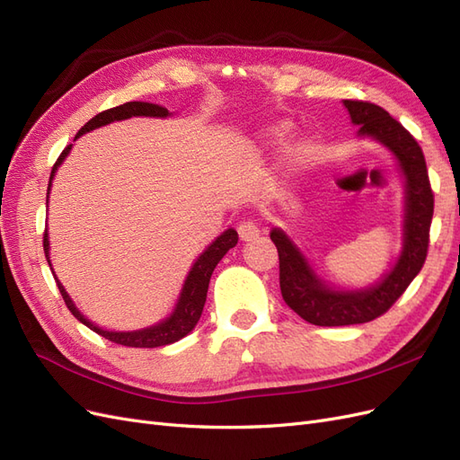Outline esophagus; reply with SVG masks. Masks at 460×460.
<instances>
[{
  "mask_svg": "<svg viewBox=\"0 0 460 460\" xmlns=\"http://www.w3.org/2000/svg\"><path fill=\"white\" fill-rule=\"evenodd\" d=\"M238 234H240V240L242 242H253L255 238H259L261 230H259V226L255 225L253 220H243V222H240Z\"/></svg>",
  "mask_w": 460,
  "mask_h": 460,
  "instance_id": "34e87169",
  "label": "esophagus"
}]
</instances>
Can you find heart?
I'll return each instance as SVG.
<instances>
[{"mask_svg":"<svg viewBox=\"0 0 460 460\" xmlns=\"http://www.w3.org/2000/svg\"><path fill=\"white\" fill-rule=\"evenodd\" d=\"M291 130H294V124L288 122V120H280V122H274L270 127H267L262 130V142L270 146V147H278L282 146ZM318 159V147L316 144L305 140L299 142L294 149L289 151V157H288V164L291 171H305L309 169V166Z\"/></svg>","mask_w":460,"mask_h":460,"instance_id":"obj_1","label":"heart"}]
</instances>
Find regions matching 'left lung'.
Returning a JSON list of instances; mask_svg holds the SVG:
<instances>
[{"mask_svg": "<svg viewBox=\"0 0 460 460\" xmlns=\"http://www.w3.org/2000/svg\"><path fill=\"white\" fill-rule=\"evenodd\" d=\"M357 127V137L380 144L394 157L402 178V240L401 252L389 270L363 288H336L320 276L309 257L282 228L270 230V240L280 257V289L289 309L314 326L363 324L384 314L402 296L420 272L428 253V235L434 215L420 146L382 107L367 102L343 100Z\"/></svg>", "mask_w": 460, "mask_h": 460, "instance_id": "1", "label": "left lung"}]
</instances>
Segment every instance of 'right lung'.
<instances>
[{"label": "right lung", "mask_w": 460, "mask_h": 460, "mask_svg": "<svg viewBox=\"0 0 460 460\" xmlns=\"http://www.w3.org/2000/svg\"><path fill=\"white\" fill-rule=\"evenodd\" d=\"M132 117H153V119H166V117H172V113L166 107L157 105V103H147V102H128V103H122L119 107L113 109H107L103 113L95 115L92 120H88L84 127L80 128V132L76 134L75 140H78L80 136H84L95 128H102L107 127L111 122H117V120H127ZM73 144L65 147V151L61 153V157L58 159V163L53 164V171L49 176V184H48V198H46V207L49 205V191L53 186V178L55 172H58L59 166L63 164V161L68 157V153H71ZM238 243V232L234 228H228L222 232L215 242L208 243L205 247V252L193 261L191 269L186 276V280L182 284V289H180V296L176 299L174 309L169 316H164L159 323L140 328V330H127V332H119V330H105L102 326L93 324L88 316L82 314L78 311V307L75 305V301L71 299V296L66 294L65 286L59 282V278L55 276V270L51 267V259H49V234L46 228L44 234V253L48 259L49 269L53 272L55 282H58V288L61 291V296L66 303L68 311H71L82 324L88 326L90 330H93L95 333H100L105 340L113 341V343H120V345H127V347H163V345H171L178 340H182L184 336L198 326L203 307H205V299H207V289H208V280H211V274L215 270V267L218 264V261L225 257L230 249Z\"/></svg>", "instance_id": "right-lung-1"}]
</instances>
